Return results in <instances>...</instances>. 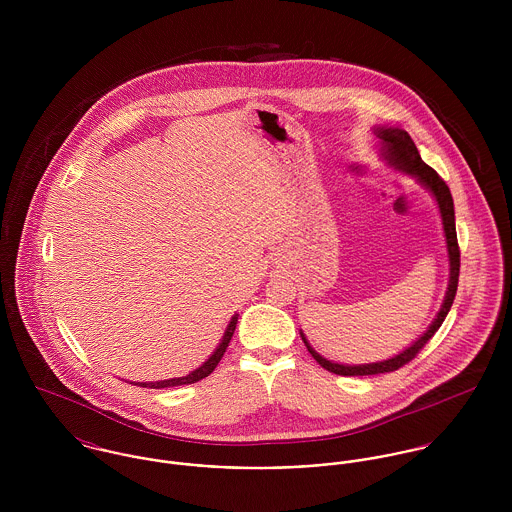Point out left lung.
<instances>
[{
    "label": "left lung",
    "instance_id": "1",
    "mask_svg": "<svg viewBox=\"0 0 512 512\" xmlns=\"http://www.w3.org/2000/svg\"><path fill=\"white\" fill-rule=\"evenodd\" d=\"M378 138L382 140L384 144V155L386 159L396 165L398 169L410 173V175H416L436 197L439 205V213H441V220H443V230H445V240H447V252H449V286H447V293H445V299H443V305L439 309L438 317L434 319V323L430 325V329L412 345L408 347L404 353L396 355L394 359H388L384 363H374V365H359V366H345L337 365V363H331L327 359H323L321 355H317L309 343L305 341V337L301 335L307 351L311 353V357L323 366L327 368L329 372H335V374H341V376H368V374H382V372H392V370H398L400 366L408 365L412 359H416V355L424 349V345L436 335L443 319L447 317L449 309H451V303L455 299V293H457V282H459V266H461V254H459V244H457V232H455V211H453V199H451V193H449V187L445 185V181L439 177L438 173L426 165L418 153V147L412 142V138L408 136V132L404 130H394V128H378Z\"/></svg>",
    "mask_w": 512,
    "mask_h": 512
}]
</instances>
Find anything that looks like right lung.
I'll list each match as a JSON object with an SVG mask.
<instances>
[{"label": "right lung", "instance_id": "1", "mask_svg": "<svg viewBox=\"0 0 512 512\" xmlns=\"http://www.w3.org/2000/svg\"><path fill=\"white\" fill-rule=\"evenodd\" d=\"M236 321H238V317L234 315V317L230 319V323H228V327H226V333H224V337H222V343L217 347V351L213 353V357H211L205 365L199 366L197 370H193L191 374L181 376V378H169V380H159V382H136V384H138V386H144V388H169V386L193 384V382L203 380L205 376H209V374L217 368L220 359H222V355L226 353V347H228V343H230V339H232V335H234V329H236Z\"/></svg>", "mask_w": 512, "mask_h": 512}]
</instances>
